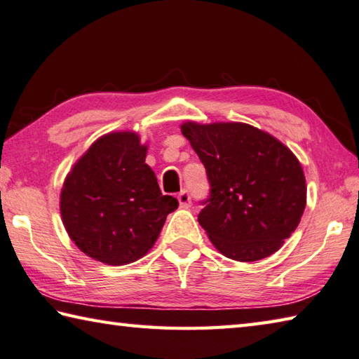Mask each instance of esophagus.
<instances>
[{
	"mask_svg": "<svg viewBox=\"0 0 359 359\" xmlns=\"http://www.w3.org/2000/svg\"><path fill=\"white\" fill-rule=\"evenodd\" d=\"M177 201H179V203H180V207H184V208L191 205V196H189V193L187 191V189H184V191L179 193Z\"/></svg>",
	"mask_w": 359,
	"mask_h": 359,
	"instance_id": "obj_1",
	"label": "esophagus"
}]
</instances>
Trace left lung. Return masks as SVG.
<instances>
[{
	"instance_id": "1",
	"label": "left lung",
	"mask_w": 359,
	"mask_h": 359,
	"mask_svg": "<svg viewBox=\"0 0 359 359\" xmlns=\"http://www.w3.org/2000/svg\"><path fill=\"white\" fill-rule=\"evenodd\" d=\"M205 166L210 196L198 216L210 241L227 258L258 262L282 248L306 205L297 157L244 123L180 126Z\"/></svg>"
}]
</instances>
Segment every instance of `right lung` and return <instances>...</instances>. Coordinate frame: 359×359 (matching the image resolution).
I'll list each match as a JSON object with an SVG mask.
<instances>
[{
    "mask_svg": "<svg viewBox=\"0 0 359 359\" xmlns=\"http://www.w3.org/2000/svg\"><path fill=\"white\" fill-rule=\"evenodd\" d=\"M135 132L97 138L63 182V226L83 254L110 266L137 262L152 249L166 216L179 207L160 191Z\"/></svg>",
    "mask_w": 359,
    "mask_h": 359,
    "instance_id": "obj_1",
    "label": "right lung"
}]
</instances>
